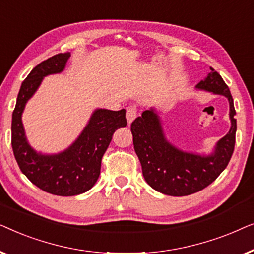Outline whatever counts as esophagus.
Returning a JSON list of instances; mask_svg holds the SVG:
<instances>
[{
	"label": "esophagus",
	"mask_w": 254,
	"mask_h": 254,
	"mask_svg": "<svg viewBox=\"0 0 254 254\" xmlns=\"http://www.w3.org/2000/svg\"><path fill=\"white\" fill-rule=\"evenodd\" d=\"M136 114H137L136 107H135V106H129V107H128L127 113H126V118H127L128 124L133 123L135 118H136Z\"/></svg>",
	"instance_id": "obj_1"
}]
</instances>
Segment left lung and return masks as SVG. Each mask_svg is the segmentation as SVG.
Returning <instances> with one entry per match:
<instances>
[{"label": "left lung", "instance_id": "obj_1", "mask_svg": "<svg viewBox=\"0 0 254 254\" xmlns=\"http://www.w3.org/2000/svg\"><path fill=\"white\" fill-rule=\"evenodd\" d=\"M195 89L224 96L230 107V129L216 142L210 154L185 151L172 144L166 137L159 112L155 107L144 111L130 126L134 149L145 182L166 195L185 196L203 190L227 168L234 152L237 121L228 85L220 74L210 68L209 74L197 83Z\"/></svg>", "mask_w": 254, "mask_h": 254}]
</instances>
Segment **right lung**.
I'll return each mask as SVG.
<instances>
[{
    "label": "right lung",
    "instance_id": "1",
    "mask_svg": "<svg viewBox=\"0 0 254 254\" xmlns=\"http://www.w3.org/2000/svg\"><path fill=\"white\" fill-rule=\"evenodd\" d=\"M69 58L70 53L57 54L31 70L20 85L11 123V145L20 171L40 190L60 196L78 195L95 185L114 131L127 125L126 110L96 109L81 134L64 150L43 154L31 147L22 121L26 103L44 77L64 70Z\"/></svg>",
    "mask_w": 254,
    "mask_h": 254
}]
</instances>
